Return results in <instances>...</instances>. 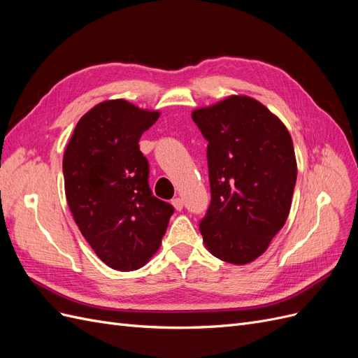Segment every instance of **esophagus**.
<instances>
[{"mask_svg":"<svg viewBox=\"0 0 358 358\" xmlns=\"http://www.w3.org/2000/svg\"><path fill=\"white\" fill-rule=\"evenodd\" d=\"M171 204L175 206V209H176V210H182V209H183V200H182V199H179V197L173 199V200H171Z\"/></svg>","mask_w":358,"mask_h":358,"instance_id":"obj_1","label":"esophagus"}]
</instances>
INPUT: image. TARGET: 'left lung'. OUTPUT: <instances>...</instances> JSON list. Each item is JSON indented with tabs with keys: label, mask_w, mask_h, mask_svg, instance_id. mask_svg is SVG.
Wrapping results in <instances>:
<instances>
[{
	"label": "left lung",
	"mask_w": 358,
	"mask_h": 358,
	"mask_svg": "<svg viewBox=\"0 0 358 358\" xmlns=\"http://www.w3.org/2000/svg\"><path fill=\"white\" fill-rule=\"evenodd\" d=\"M192 121L208 140L204 245L222 262L251 263L288 218L297 179L291 136L262 103L242 95L194 110Z\"/></svg>",
	"instance_id": "obj_1"
}]
</instances>
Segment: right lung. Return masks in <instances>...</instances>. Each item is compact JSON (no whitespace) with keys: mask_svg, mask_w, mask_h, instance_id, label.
I'll return each mask as SVG.
<instances>
[{"mask_svg":"<svg viewBox=\"0 0 358 358\" xmlns=\"http://www.w3.org/2000/svg\"><path fill=\"white\" fill-rule=\"evenodd\" d=\"M158 117L125 100L100 103L76 125L62 159L76 224L100 259L121 272L157 252L175 212L150 191L149 162L138 146Z\"/></svg>","mask_w":358,"mask_h":358,"instance_id":"obj_1","label":"right lung"}]
</instances>
